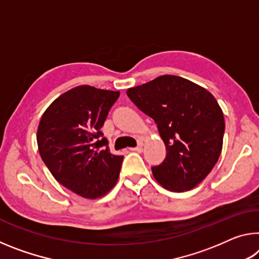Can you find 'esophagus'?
Instances as JSON below:
<instances>
[{
  "label": "esophagus",
  "mask_w": 259,
  "mask_h": 259,
  "mask_svg": "<svg viewBox=\"0 0 259 259\" xmlns=\"http://www.w3.org/2000/svg\"><path fill=\"white\" fill-rule=\"evenodd\" d=\"M130 151L142 153V152H143V146H142V145H139V146H137V147H133V148H130Z\"/></svg>",
  "instance_id": "1"
}]
</instances>
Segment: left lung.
<instances>
[{"instance_id":"obj_1","label":"left lung","mask_w":259,"mask_h":259,"mask_svg":"<svg viewBox=\"0 0 259 259\" xmlns=\"http://www.w3.org/2000/svg\"><path fill=\"white\" fill-rule=\"evenodd\" d=\"M126 95L157 124L166 155L153 166L155 181L165 190L186 192L203 181L223 148L225 121L216 98L187 78L161 75Z\"/></svg>"}]
</instances>
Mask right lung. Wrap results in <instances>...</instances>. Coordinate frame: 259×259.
Instances as JSON below:
<instances>
[{
    "instance_id": "add662e5",
    "label": "right lung",
    "mask_w": 259,
    "mask_h": 259,
    "mask_svg": "<svg viewBox=\"0 0 259 259\" xmlns=\"http://www.w3.org/2000/svg\"><path fill=\"white\" fill-rule=\"evenodd\" d=\"M120 91L78 85L56 98L38 123V152L61 185L85 199L115 186L123 156L109 152L100 131Z\"/></svg>"
}]
</instances>
